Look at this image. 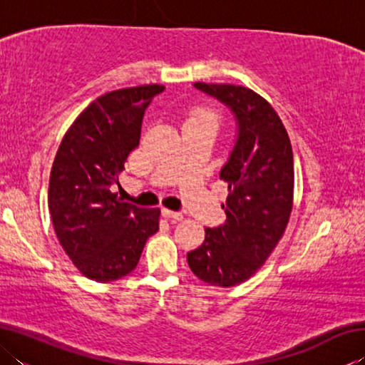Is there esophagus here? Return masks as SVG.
Returning a JSON list of instances; mask_svg holds the SVG:
<instances>
[{"mask_svg":"<svg viewBox=\"0 0 365 365\" xmlns=\"http://www.w3.org/2000/svg\"><path fill=\"white\" fill-rule=\"evenodd\" d=\"M163 215L168 219H174V220H182L183 214L177 212V211H170V209H163Z\"/></svg>","mask_w":365,"mask_h":365,"instance_id":"obj_1","label":"esophagus"}]
</instances>
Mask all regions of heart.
Returning a JSON list of instances; mask_svg holds the SVG:
<instances>
[{"label": "heart", "mask_w": 365, "mask_h": 365, "mask_svg": "<svg viewBox=\"0 0 365 365\" xmlns=\"http://www.w3.org/2000/svg\"><path fill=\"white\" fill-rule=\"evenodd\" d=\"M201 122L212 123V125L217 127L219 117H217V114L212 113V110H209V109H196V110H193V113H190L187 120H185V125H191V123H201Z\"/></svg>", "instance_id": "obj_1"}]
</instances>
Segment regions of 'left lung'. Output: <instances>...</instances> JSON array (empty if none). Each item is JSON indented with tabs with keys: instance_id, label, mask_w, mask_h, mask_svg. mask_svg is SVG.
<instances>
[{
	"instance_id": "1",
	"label": "left lung",
	"mask_w": 365,
	"mask_h": 365,
	"mask_svg": "<svg viewBox=\"0 0 365 365\" xmlns=\"http://www.w3.org/2000/svg\"><path fill=\"white\" fill-rule=\"evenodd\" d=\"M217 98L238 120V138L220 180L228 183L227 220L206 228L205 242L187 255L197 279L214 287H235L251 279L285 233L293 209L292 141L279 114L246 86L196 82Z\"/></svg>"
}]
</instances>
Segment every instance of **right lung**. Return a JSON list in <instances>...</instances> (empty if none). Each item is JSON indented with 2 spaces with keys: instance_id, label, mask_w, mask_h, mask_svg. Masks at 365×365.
Returning a JSON list of instances; mask_svg holds the SVG:
<instances>
[{
  "instance_id": "obj_1",
  "label": "right lung",
  "mask_w": 365,
  "mask_h": 365,
  "mask_svg": "<svg viewBox=\"0 0 365 365\" xmlns=\"http://www.w3.org/2000/svg\"><path fill=\"white\" fill-rule=\"evenodd\" d=\"M165 86L140 85L96 98L73 120L54 158L48 207L61 246L86 279L108 283L137 267L160 209L123 202L117 174L140 143L145 109Z\"/></svg>"
}]
</instances>
